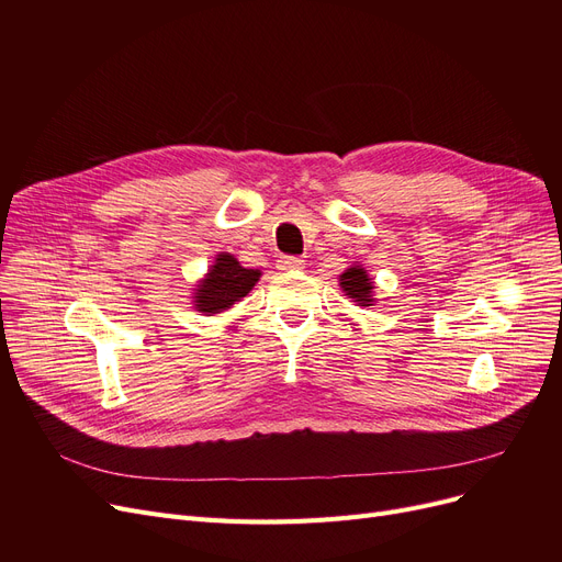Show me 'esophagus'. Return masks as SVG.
<instances>
[{"label": "esophagus", "mask_w": 562, "mask_h": 562, "mask_svg": "<svg viewBox=\"0 0 562 562\" xmlns=\"http://www.w3.org/2000/svg\"><path fill=\"white\" fill-rule=\"evenodd\" d=\"M305 261L301 257H280L278 259V269L280 271H299L303 269Z\"/></svg>", "instance_id": "obj_1"}]
</instances>
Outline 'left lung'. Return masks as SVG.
<instances>
[{"mask_svg": "<svg viewBox=\"0 0 562 562\" xmlns=\"http://www.w3.org/2000/svg\"><path fill=\"white\" fill-rule=\"evenodd\" d=\"M339 284H341L346 296L356 301L358 305H362V307L373 305V282L362 266L356 263V266H350V269H346L339 276Z\"/></svg>", "mask_w": 562, "mask_h": 562, "instance_id": "obj_1", "label": "left lung"}]
</instances>
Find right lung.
I'll return each instance as SVG.
<instances>
[{
	"instance_id": "1",
	"label": "right lung",
	"mask_w": 562,
	"mask_h": 562,
	"mask_svg": "<svg viewBox=\"0 0 562 562\" xmlns=\"http://www.w3.org/2000/svg\"><path fill=\"white\" fill-rule=\"evenodd\" d=\"M259 276L261 273L257 269H244L234 255L221 252L216 255L210 273L195 284L193 305L206 316L229 310L234 303L248 296V291L257 284Z\"/></svg>"
}]
</instances>
